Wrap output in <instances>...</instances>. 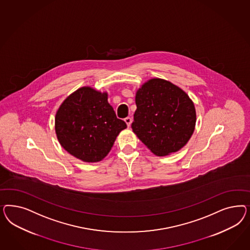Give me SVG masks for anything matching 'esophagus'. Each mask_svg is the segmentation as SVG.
Instances as JSON below:
<instances>
[{"mask_svg": "<svg viewBox=\"0 0 250 250\" xmlns=\"http://www.w3.org/2000/svg\"><path fill=\"white\" fill-rule=\"evenodd\" d=\"M125 122L126 123V125H127V126H130L131 125V123H132V118L131 117H126V118H125Z\"/></svg>", "mask_w": 250, "mask_h": 250, "instance_id": "esophagus-1", "label": "esophagus"}]
</instances>
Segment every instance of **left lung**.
Instances as JSON below:
<instances>
[{
  "mask_svg": "<svg viewBox=\"0 0 250 250\" xmlns=\"http://www.w3.org/2000/svg\"><path fill=\"white\" fill-rule=\"evenodd\" d=\"M132 129L157 156L179 151L192 135L196 113L192 101L173 83L152 79L136 91Z\"/></svg>",
  "mask_w": 250,
  "mask_h": 250,
  "instance_id": "left-lung-1",
  "label": "left lung"
}]
</instances>
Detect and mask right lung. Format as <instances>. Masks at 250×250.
Returning a JSON list of instances; mask_svg holds the SVG:
<instances>
[{"label": "right lung", "instance_id": "1", "mask_svg": "<svg viewBox=\"0 0 250 250\" xmlns=\"http://www.w3.org/2000/svg\"><path fill=\"white\" fill-rule=\"evenodd\" d=\"M126 128L107 101V93L83 87L59 108L55 117L58 139L65 150L85 162H98Z\"/></svg>", "mask_w": 250, "mask_h": 250}]
</instances>
